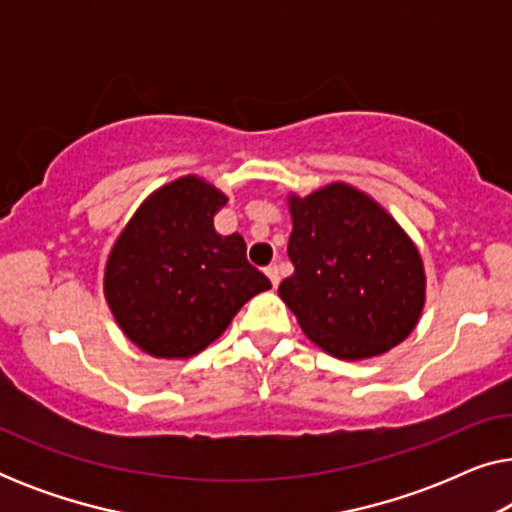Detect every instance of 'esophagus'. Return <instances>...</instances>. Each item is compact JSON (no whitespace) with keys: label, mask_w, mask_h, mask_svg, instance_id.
Wrapping results in <instances>:
<instances>
[{"label":"esophagus","mask_w":512,"mask_h":512,"mask_svg":"<svg viewBox=\"0 0 512 512\" xmlns=\"http://www.w3.org/2000/svg\"><path fill=\"white\" fill-rule=\"evenodd\" d=\"M265 275H268L270 284L275 286V289H277V284H279V268H277L275 263H272V265H268V268H265Z\"/></svg>","instance_id":"obj_1"}]
</instances>
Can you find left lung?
<instances>
[{"label": "left lung", "instance_id": "obj_1", "mask_svg": "<svg viewBox=\"0 0 512 512\" xmlns=\"http://www.w3.org/2000/svg\"><path fill=\"white\" fill-rule=\"evenodd\" d=\"M291 214L293 275L279 298L314 345L342 361L387 354L415 331L426 303L417 244L375 198L333 181L300 198Z\"/></svg>", "mask_w": 512, "mask_h": 512}]
</instances>
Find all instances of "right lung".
<instances>
[{"label": "right lung", "instance_id": "obj_1", "mask_svg": "<svg viewBox=\"0 0 512 512\" xmlns=\"http://www.w3.org/2000/svg\"><path fill=\"white\" fill-rule=\"evenodd\" d=\"M228 195L186 174L146 198L104 265V300L132 345L156 359H191L219 340L240 307L270 289L240 233L219 235Z\"/></svg>", "mask_w": 512, "mask_h": 512}]
</instances>
